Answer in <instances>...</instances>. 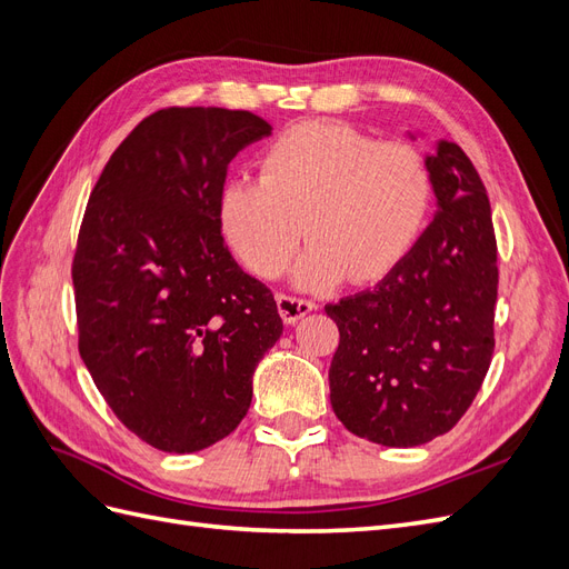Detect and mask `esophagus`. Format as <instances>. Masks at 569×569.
<instances>
[{
  "mask_svg": "<svg viewBox=\"0 0 569 569\" xmlns=\"http://www.w3.org/2000/svg\"><path fill=\"white\" fill-rule=\"evenodd\" d=\"M316 308H318V306H316L313 301L297 299V297H289V295H278V311H280L284 325L299 322L303 316L316 311Z\"/></svg>",
  "mask_w": 569,
  "mask_h": 569,
  "instance_id": "esophagus-1",
  "label": "esophagus"
}]
</instances>
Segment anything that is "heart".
Instances as JSON below:
<instances>
[{
  "instance_id": "1",
  "label": "heart",
  "mask_w": 569,
  "mask_h": 569,
  "mask_svg": "<svg viewBox=\"0 0 569 569\" xmlns=\"http://www.w3.org/2000/svg\"><path fill=\"white\" fill-rule=\"evenodd\" d=\"M432 199V173L418 149L311 120L263 147L258 180L222 187L218 220L234 256L261 278L287 270L306 232L311 247L295 282L327 289L391 274L422 237Z\"/></svg>"
}]
</instances>
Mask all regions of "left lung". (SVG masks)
<instances>
[{
  "mask_svg": "<svg viewBox=\"0 0 569 569\" xmlns=\"http://www.w3.org/2000/svg\"><path fill=\"white\" fill-rule=\"evenodd\" d=\"M439 211L385 280L325 306L339 327L330 401L351 435L393 449L432 441L465 416L493 353L496 234L465 151L425 157Z\"/></svg>",
  "mask_w": 569,
  "mask_h": 569,
  "instance_id": "obj_1",
  "label": "left lung"
}]
</instances>
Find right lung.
<instances>
[{"label":"right lung","instance_id":"right-lung-1","mask_svg":"<svg viewBox=\"0 0 569 569\" xmlns=\"http://www.w3.org/2000/svg\"><path fill=\"white\" fill-rule=\"evenodd\" d=\"M270 130L249 111L161 109L111 153L84 209L78 349L116 418L159 451L234 432L282 335L272 291L237 266L218 220L230 161Z\"/></svg>","mask_w":569,"mask_h":569}]
</instances>
